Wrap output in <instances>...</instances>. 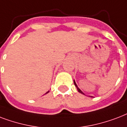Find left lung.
<instances>
[{"instance_id": "obj_1", "label": "left lung", "mask_w": 127, "mask_h": 127, "mask_svg": "<svg viewBox=\"0 0 127 127\" xmlns=\"http://www.w3.org/2000/svg\"><path fill=\"white\" fill-rule=\"evenodd\" d=\"M73 82H74V85H75V87H77V91H78V92H79V93H82V94H83V95H85V94H84V93H83V92H82V91H81V89H79V87H77V84H76V83H75V80L74 81H73Z\"/></svg>"}]
</instances>
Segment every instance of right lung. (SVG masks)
Masks as SVG:
<instances>
[{
	"label": "right lung",
	"instance_id": "right-lung-1",
	"mask_svg": "<svg viewBox=\"0 0 127 127\" xmlns=\"http://www.w3.org/2000/svg\"><path fill=\"white\" fill-rule=\"evenodd\" d=\"M48 92H49V91H48V92H46V93H45V94H47V93H48Z\"/></svg>",
	"mask_w": 127,
	"mask_h": 127
}]
</instances>
